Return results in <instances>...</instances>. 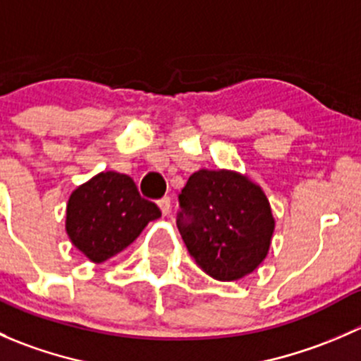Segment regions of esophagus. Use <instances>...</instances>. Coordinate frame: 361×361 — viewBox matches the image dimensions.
<instances>
[{"label":"esophagus","mask_w":361,"mask_h":361,"mask_svg":"<svg viewBox=\"0 0 361 361\" xmlns=\"http://www.w3.org/2000/svg\"><path fill=\"white\" fill-rule=\"evenodd\" d=\"M159 207H160V211H162V214L169 213V209H171V199L167 197V195H164L162 199H159Z\"/></svg>","instance_id":"34e87169"}]
</instances>
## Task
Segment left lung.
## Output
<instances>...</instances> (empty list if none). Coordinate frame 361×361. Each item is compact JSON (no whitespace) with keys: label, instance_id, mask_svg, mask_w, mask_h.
I'll use <instances>...</instances> for the list:
<instances>
[{"label":"left lung","instance_id":"left-lung-1","mask_svg":"<svg viewBox=\"0 0 361 361\" xmlns=\"http://www.w3.org/2000/svg\"><path fill=\"white\" fill-rule=\"evenodd\" d=\"M178 231L204 272L234 281L262 264L274 232L260 187L231 171L201 169L178 195Z\"/></svg>","mask_w":361,"mask_h":361}]
</instances>
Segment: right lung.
Returning a JSON list of instances; mask_svg holds the SVG:
<instances>
[{"label": "right lung", "instance_id": "right-lung-1", "mask_svg": "<svg viewBox=\"0 0 361 361\" xmlns=\"http://www.w3.org/2000/svg\"><path fill=\"white\" fill-rule=\"evenodd\" d=\"M66 214L73 245L101 264L127 248L148 221L157 220L160 209L141 197L133 178L106 171L73 192Z\"/></svg>", "mask_w": 361, "mask_h": 361}]
</instances>
